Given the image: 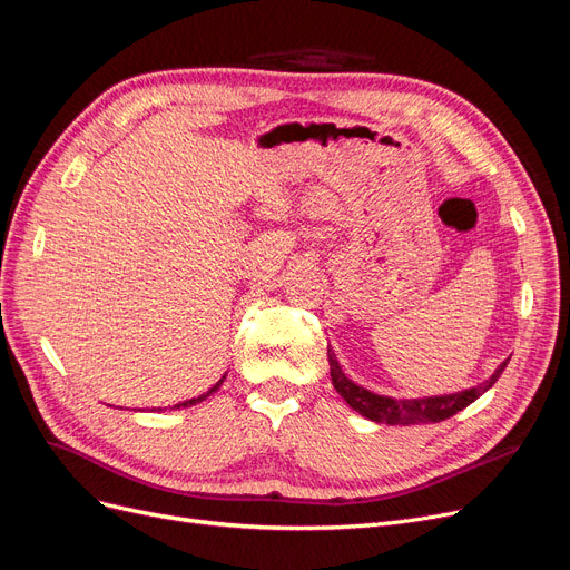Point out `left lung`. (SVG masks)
<instances>
[{
    "label": "left lung",
    "mask_w": 570,
    "mask_h": 570,
    "mask_svg": "<svg viewBox=\"0 0 570 570\" xmlns=\"http://www.w3.org/2000/svg\"><path fill=\"white\" fill-rule=\"evenodd\" d=\"M508 361H503L497 370H493V375L489 380H484L478 386H470L465 391L444 393V395H424V399H391V395L373 393L370 389H363L346 377L342 373V365H340L335 352L328 346L331 380H333L335 391L346 401V405L356 410L361 416L370 419V422H377V424L384 422L391 426H395V424H401V426L438 424V422H444V419L454 416L470 403H475L484 391H489L493 384H497Z\"/></svg>",
    "instance_id": "obj_1"
}]
</instances>
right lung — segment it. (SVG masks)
<instances>
[{"label": "right lung", "instance_id": "add662e5", "mask_svg": "<svg viewBox=\"0 0 570 570\" xmlns=\"http://www.w3.org/2000/svg\"><path fill=\"white\" fill-rule=\"evenodd\" d=\"M224 380H226V375L224 377H220L207 393H203V395H197V399H190V401H186V403H179V405H175V407H171V410H179V407H190V405H195V403H203L205 399H207V395H212L220 384H224Z\"/></svg>", "mask_w": 570, "mask_h": 570}]
</instances>
